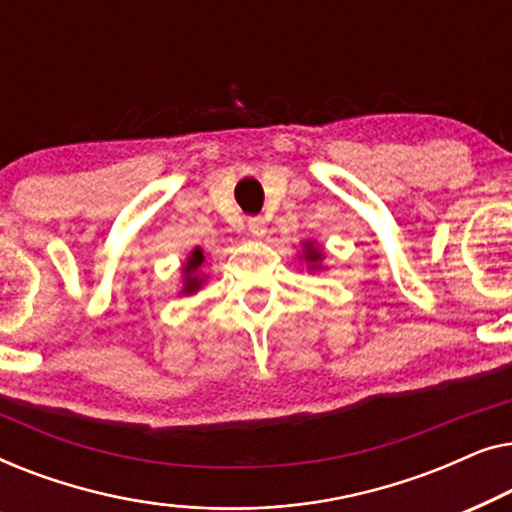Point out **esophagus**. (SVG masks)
I'll use <instances>...</instances> for the list:
<instances>
[{
	"label": "esophagus",
	"mask_w": 512,
	"mask_h": 512,
	"mask_svg": "<svg viewBox=\"0 0 512 512\" xmlns=\"http://www.w3.org/2000/svg\"><path fill=\"white\" fill-rule=\"evenodd\" d=\"M247 228L254 237H265V233H268V226H265L263 216H251V219L247 221Z\"/></svg>",
	"instance_id": "1"
}]
</instances>
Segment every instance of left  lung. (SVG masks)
<instances>
[{
  "mask_svg": "<svg viewBox=\"0 0 512 512\" xmlns=\"http://www.w3.org/2000/svg\"><path fill=\"white\" fill-rule=\"evenodd\" d=\"M300 247H303L300 249V261L307 263V270H321V261L326 258L324 249H321L314 240L300 242Z\"/></svg>",
  "mask_w": 512,
  "mask_h": 512,
  "instance_id": "1",
  "label": "left lung"
}]
</instances>
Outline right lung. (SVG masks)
I'll use <instances>...</instances> for the list:
<instances>
[{
    "instance_id": "add662e5",
    "label": "right lung",
    "mask_w": 512,
    "mask_h": 512,
    "mask_svg": "<svg viewBox=\"0 0 512 512\" xmlns=\"http://www.w3.org/2000/svg\"><path fill=\"white\" fill-rule=\"evenodd\" d=\"M202 265H205V254H202L200 247H195L191 254L186 256V263L181 265V291L179 296H193L202 289L205 284V272H202Z\"/></svg>"
}]
</instances>
